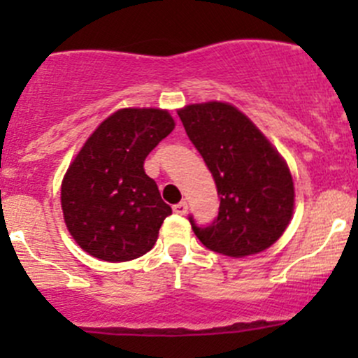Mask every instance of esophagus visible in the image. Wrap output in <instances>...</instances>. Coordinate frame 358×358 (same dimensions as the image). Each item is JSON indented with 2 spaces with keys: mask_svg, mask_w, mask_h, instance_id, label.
Returning <instances> with one entry per match:
<instances>
[{
  "mask_svg": "<svg viewBox=\"0 0 358 358\" xmlns=\"http://www.w3.org/2000/svg\"><path fill=\"white\" fill-rule=\"evenodd\" d=\"M187 209H189V206H187V202H185V201H182V202H178V204L173 206V211H175L176 215H180V216L185 215Z\"/></svg>",
  "mask_w": 358,
  "mask_h": 358,
  "instance_id": "obj_1",
  "label": "esophagus"
}]
</instances>
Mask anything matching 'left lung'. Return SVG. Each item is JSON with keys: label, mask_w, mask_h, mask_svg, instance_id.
<instances>
[{"label": "left lung", "mask_w": 358, "mask_h": 358, "mask_svg": "<svg viewBox=\"0 0 358 358\" xmlns=\"http://www.w3.org/2000/svg\"><path fill=\"white\" fill-rule=\"evenodd\" d=\"M178 115L220 196L213 223L199 227L189 216L197 239L234 258L265 251L282 236L294 208V185L284 159L230 103H194Z\"/></svg>", "instance_id": "left-lung-1"}]
</instances>
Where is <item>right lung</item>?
Wrapping results in <instances>:
<instances>
[{"label":"right lung","mask_w":358,"mask_h":358,"mask_svg":"<svg viewBox=\"0 0 358 358\" xmlns=\"http://www.w3.org/2000/svg\"><path fill=\"white\" fill-rule=\"evenodd\" d=\"M175 121L162 109H121L92 133L62 182L67 230L88 255L129 262L157 241L171 208L145 175L143 161Z\"/></svg>","instance_id":"obj_1"}]
</instances>
